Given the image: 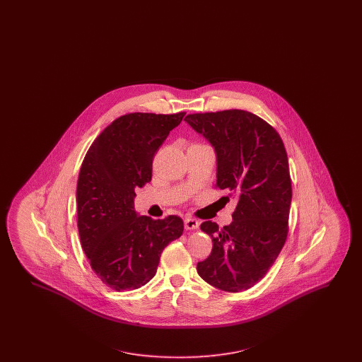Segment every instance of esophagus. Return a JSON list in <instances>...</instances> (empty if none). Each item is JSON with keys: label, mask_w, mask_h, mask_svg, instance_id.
Here are the masks:
<instances>
[{"label": "esophagus", "mask_w": 362, "mask_h": 362, "mask_svg": "<svg viewBox=\"0 0 362 362\" xmlns=\"http://www.w3.org/2000/svg\"><path fill=\"white\" fill-rule=\"evenodd\" d=\"M199 226V221L198 220H195V218H191V217H187V218H185V228L187 229V230H192V229H197Z\"/></svg>", "instance_id": "esophagus-1"}]
</instances>
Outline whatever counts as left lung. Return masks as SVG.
Returning <instances> with one entry per match:
<instances>
[{
    "instance_id": "obj_1",
    "label": "left lung",
    "mask_w": 362,
    "mask_h": 362,
    "mask_svg": "<svg viewBox=\"0 0 362 362\" xmlns=\"http://www.w3.org/2000/svg\"><path fill=\"white\" fill-rule=\"evenodd\" d=\"M185 121L214 149L217 187L238 198L230 224H201L213 250L197 272L220 291H247L267 273L288 236L292 183L285 146L267 122L248 111L191 114Z\"/></svg>"
}]
</instances>
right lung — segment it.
<instances>
[{
  "label": "right lung",
  "instance_id": "add662e5",
  "mask_svg": "<svg viewBox=\"0 0 362 362\" xmlns=\"http://www.w3.org/2000/svg\"><path fill=\"white\" fill-rule=\"evenodd\" d=\"M185 112L119 117L93 141L77 182V226L90 267L114 291H133L157 272L163 250L182 236L177 216L152 220L134 207L152 179L155 153Z\"/></svg>",
  "mask_w": 362,
  "mask_h": 362
}]
</instances>
